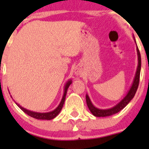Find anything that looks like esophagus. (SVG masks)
<instances>
[{
  "instance_id": "esophagus-1",
  "label": "esophagus",
  "mask_w": 149,
  "mask_h": 149,
  "mask_svg": "<svg viewBox=\"0 0 149 149\" xmlns=\"http://www.w3.org/2000/svg\"><path fill=\"white\" fill-rule=\"evenodd\" d=\"M75 74H76V76H79V75L81 74V69L79 68H76L75 69Z\"/></svg>"
}]
</instances>
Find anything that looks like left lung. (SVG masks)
I'll return each instance as SVG.
<instances>
[{"label": "left lung", "instance_id": "8db88e82", "mask_svg": "<svg viewBox=\"0 0 149 149\" xmlns=\"http://www.w3.org/2000/svg\"><path fill=\"white\" fill-rule=\"evenodd\" d=\"M134 39L135 43L136 44V40L135 37H133ZM136 51H137V55H138V66L137 69H136V74H135L134 79L132 83L131 86H130V89L127 91V94L125 96L124 98L120 100L116 105H115L112 107L109 108V109H100L97 108L91 102V100H90L88 94H86V100L87 106H88V109H89L90 112L92 113V115L95 117H107L110 116V115L116 114L121 111L123 108L125 107L129 102L132 100V99L134 97L135 94H136V91L138 89L139 84V79H140V73H141V54H140L139 47H137V44H136Z\"/></svg>", "mask_w": 149, "mask_h": 149}]
</instances>
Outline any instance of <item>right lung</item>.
Wrapping results in <instances>:
<instances>
[{"label":"right lung","instance_id":"obj_1","mask_svg":"<svg viewBox=\"0 0 149 149\" xmlns=\"http://www.w3.org/2000/svg\"><path fill=\"white\" fill-rule=\"evenodd\" d=\"M72 84V80L71 79H69L67 82H66L65 84V86H64V92H63V95L62 100H61V102H60L58 106L55 108L54 110L51 111V112H33V111L29 110V109H26V108L23 107L21 106L20 104H19L17 102H15V103L16 104L18 107L22 109V111L25 112L26 114H27L28 115L31 116V118H34L35 119L37 120H49L54 119L55 117H57L58 115V114L60 113V112L62 109L63 107L64 102H65V97H66V94H67V91L68 88L69 86ZM11 97V96H10ZM12 98V97H11Z\"/></svg>","mask_w":149,"mask_h":149}]
</instances>
